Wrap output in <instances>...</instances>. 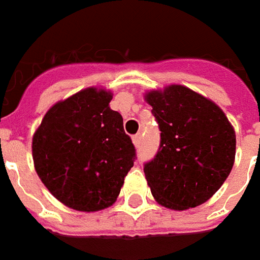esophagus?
I'll use <instances>...</instances> for the list:
<instances>
[{"label": "esophagus", "mask_w": 260, "mask_h": 260, "mask_svg": "<svg viewBox=\"0 0 260 260\" xmlns=\"http://www.w3.org/2000/svg\"><path fill=\"white\" fill-rule=\"evenodd\" d=\"M133 143L136 147H139L142 144V133H137L133 136Z\"/></svg>", "instance_id": "34e87169"}]
</instances>
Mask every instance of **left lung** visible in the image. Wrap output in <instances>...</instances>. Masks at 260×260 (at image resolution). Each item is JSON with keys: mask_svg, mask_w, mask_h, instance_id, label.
<instances>
[{"mask_svg": "<svg viewBox=\"0 0 260 260\" xmlns=\"http://www.w3.org/2000/svg\"><path fill=\"white\" fill-rule=\"evenodd\" d=\"M160 128V147L144 165L157 203L173 210L210 199L231 173L236 134L219 106L184 85L151 90L144 95Z\"/></svg>", "mask_w": 260, "mask_h": 260, "instance_id": "8db88e82", "label": "left lung"}]
</instances>
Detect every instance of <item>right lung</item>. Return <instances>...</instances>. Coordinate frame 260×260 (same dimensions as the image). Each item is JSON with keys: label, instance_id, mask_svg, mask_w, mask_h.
Listing matches in <instances>:
<instances>
[{"label": "right lung", "instance_id": "right-lung-1", "mask_svg": "<svg viewBox=\"0 0 260 260\" xmlns=\"http://www.w3.org/2000/svg\"><path fill=\"white\" fill-rule=\"evenodd\" d=\"M113 94L88 87L54 104L32 136L38 177L55 199L97 212L117 199L136 149L123 117L110 109Z\"/></svg>", "mask_w": 260, "mask_h": 260}]
</instances>
